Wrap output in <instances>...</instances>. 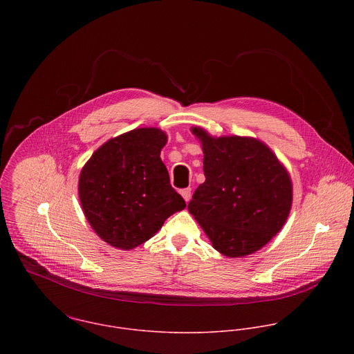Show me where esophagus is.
<instances>
[{
	"label": "esophagus",
	"instance_id": "1",
	"mask_svg": "<svg viewBox=\"0 0 354 354\" xmlns=\"http://www.w3.org/2000/svg\"><path fill=\"white\" fill-rule=\"evenodd\" d=\"M180 194H181V196L184 198L185 202L191 201V188H184V189L180 191Z\"/></svg>",
	"mask_w": 354,
	"mask_h": 354
}]
</instances>
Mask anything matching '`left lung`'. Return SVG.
<instances>
[{"label":"left lung","mask_w":354,"mask_h":354,"mask_svg":"<svg viewBox=\"0 0 354 354\" xmlns=\"http://www.w3.org/2000/svg\"><path fill=\"white\" fill-rule=\"evenodd\" d=\"M203 150L205 181L188 204L212 247L227 257L261 250L285 225L292 178L271 149L254 138L211 136L191 128Z\"/></svg>","instance_id":"left-lung-1"}]
</instances>
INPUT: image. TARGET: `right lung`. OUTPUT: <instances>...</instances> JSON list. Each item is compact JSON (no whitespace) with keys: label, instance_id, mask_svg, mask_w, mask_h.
Listing matches in <instances>:
<instances>
[{"label":"right lung","instance_id":"right-lung-1","mask_svg":"<svg viewBox=\"0 0 354 354\" xmlns=\"http://www.w3.org/2000/svg\"><path fill=\"white\" fill-rule=\"evenodd\" d=\"M166 142L167 135L159 128H136L103 143L83 166L80 204L109 245L133 250L187 207L160 159Z\"/></svg>","mask_w":354,"mask_h":354}]
</instances>
